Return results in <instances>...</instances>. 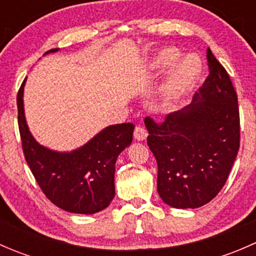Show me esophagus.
<instances>
[{
  "label": "esophagus",
  "mask_w": 256,
  "mask_h": 256,
  "mask_svg": "<svg viewBox=\"0 0 256 256\" xmlns=\"http://www.w3.org/2000/svg\"><path fill=\"white\" fill-rule=\"evenodd\" d=\"M147 135H148V134H147V130L142 128V126H136L135 130H134V138L138 141L144 140V138H147Z\"/></svg>",
  "instance_id": "esophagus-1"
}]
</instances>
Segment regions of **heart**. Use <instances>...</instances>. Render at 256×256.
<instances>
[{"label":"heart","instance_id":"obj_1","mask_svg":"<svg viewBox=\"0 0 256 256\" xmlns=\"http://www.w3.org/2000/svg\"><path fill=\"white\" fill-rule=\"evenodd\" d=\"M180 58H182V53L180 49L174 47L164 48L154 56L152 60V68L164 72L176 66ZM198 72H200V63L193 56L182 59L167 82L166 96L170 100L180 99L193 84Z\"/></svg>","mask_w":256,"mask_h":256}]
</instances>
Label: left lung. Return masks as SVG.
Instances as JSON below:
<instances>
[{"instance_id": "8db88e82", "label": "left lung", "mask_w": 256, "mask_h": 256, "mask_svg": "<svg viewBox=\"0 0 256 256\" xmlns=\"http://www.w3.org/2000/svg\"><path fill=\"white\" fill-rule=\"evenodd\" d=\"M209 76L188 106L156 122L146 116L147 144L157 161V192L174 208H198L223 188L238 154L236 92L207 49Z\"/></svg>"}]
</instances>
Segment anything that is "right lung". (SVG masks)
<instances>
[{
  "instance_id": "right-lung-1",
  "label": "right lung",
  "mask_w": 256,
  "mask_h": 256,
  "mask_svg": "<svg viewBox=\"0 0 256 256\" xmlns=\"http://www.w3.org/2000/svg\"><path fill=\"white\" fill-rule=\"evenodd\" d=\"M24 82L26 79L17 94L18 128L24 158L42 192L53 204L70 213L92 214L105 209L115 196L116 158L132 141L135 126L130 122L109 126L76 151H50L28 130L23 112Z\"/></svg>"
}]
</instances>
